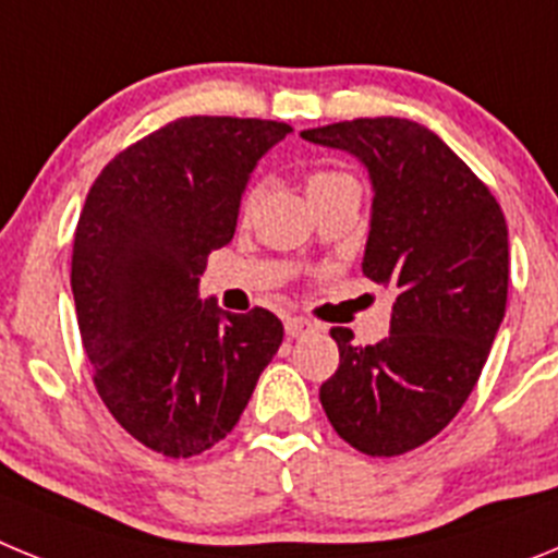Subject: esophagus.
Here are the masks:
<instances>
[{"instance_id":"1","label":"esophagus","mask_w":558,"mask_h":558,"mask_svg":"<svg viewBox=\"0 0 558 558\" xmlns=\"http://www.w3.org/2000/svg\"><path fill=\"white\" fill-rule=\"evenodd\" d=\"M284 332H288L290 338H304V335L315 332V324L307 322V318H302V315H293V318L284 322Z\"/></svg>"}]
</instances>
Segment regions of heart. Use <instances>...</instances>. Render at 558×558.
<instances>
[{
	"mask_svg": "<svg viewBox=\"0 0 558 558\" xmlns=\"http://www.w3.org/2000/svg\"><path fill=\"white\" fill-rule=\"evenodd\" d=\"M352 175L349 172H340V170H315L307 175V192L313 195V192H322L327 190V186L338 184V181H349ZM256 201H259V186L251 184L248 190L243 192V198H240V218L248 220L251 211H254Z\"/></svg>",
	"mask_w": 558,
	"mask_h": 558,
	"instance_id": "1",
	"label": "heart"
}]
</instances>
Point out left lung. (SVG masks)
<instances>
[{
  "label": "left lung",
  "mask_w": 558,
  "mask_h": 558,
  "mask_svg": "<svg viewBox=\"0 0 558 558\" xmlns=\"http://www.w3.org/2000/svg\"><path fill=\"white\" fill-rule=\"evenodd\" d=\"M372 175L363 274L393 290L391 335L374 347L335 327L340 366L322 405L347 445L391 458L450 425L506 315L509 229L489 186L425 125L399 117L302 131Z\"/></svg>",
  "instance_id": "obj_1"
}]
</instances>
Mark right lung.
I'll use <instances>...</instances> for the list:
<instances>
[{"label": "right lung", "mask_w": 558, "mask_h": 558, "mask_svg": "<svg viewBox=\"0 0 558 558\" xmlns=\"http://www.w3.org/2000/svg\"><path fill=\"white\" fill-rule=\"evenodd\" d=\"M284 122L181 117L117 153L83 204L72 248L77 327L95 386L136 441L167 458L231 433L282 343L270 310L201 302L206 256L234 236L251 170Z\"/></svg>", "instance_id": "obj_1"}]
</instances>
